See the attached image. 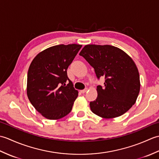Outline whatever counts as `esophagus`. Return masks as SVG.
<instances>
[{"label": "esophagus", "mask_w": 159, "mask_h": 159, "mask_svg": "<svg viewBox=\"0 0 159 159\" xmlns=\"http://www.w3.org/2000/svg\"><path fill=\"white\" fill-rule=\"evenodd\" d=\"M87 91V88H86V89H83V90H80V92H81L82 93H85Z\"/></svg>", "instance_id": "34e87169"}]
</instances>
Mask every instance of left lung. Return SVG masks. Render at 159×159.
Returning <instances> with one entry per match:
<instances>
[{"label": "left lung", "mask_w": 159, "mask_h": 159, "mask_svg": "<svg viewBox=\"0 0 159 159\" xmlns=\"http://www.w3.org/2000/svg\"><path fill=\"white\" fill-rule=\"evenodd\" d=\"M92 66L96 77H104L98 85V97L90 109L101 117H119L135 103L140 90L139 74L135 63L123 50L110 45H86L79 53Z\"/></svg>", "instance_id": "obj_1"}]
</instances>
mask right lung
<instances>
[{
  "instance_id": "1",
  "label": "right lung",
  "mask_w": 159,
  "mask_h": 159,
  "mask_svg": "<svg viewBox=\"0 0 159 159\" xmlns=\"http://www.w3.org/2000/svg\"><path fill=\"white\" fill-rule=\"evenodd\" d=\"M82 45H57L39 53L29 66L27 96L35 109L49 120H59L72 111L78 96L67 70Z\"/></svg>"
}]
</instances>
